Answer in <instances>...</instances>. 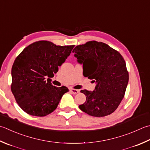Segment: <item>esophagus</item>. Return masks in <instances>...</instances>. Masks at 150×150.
<instances>
[{
    "label": "esophagus",
    "instance_id": "obj_1",
    "mask_svg": "<svg viewBox=\"0 0 150 150\" xmlns=\"http://www.w3.org/2000/svg\"><path fill=\"white\" fill-rule=\"evenodd\" d=\"M70 92H71L73 94H76L78 92H79V90H77V89H73V88H71L70 89Z\"/></svg>",
    "mask_w": 150,
    "mask_h": 150
}]
</instances>
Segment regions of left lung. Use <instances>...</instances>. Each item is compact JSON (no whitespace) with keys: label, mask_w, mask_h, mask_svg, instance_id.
Returning a JSON list of instances; mask_svg holds the SVG:
<instances>
[{"label":"left lung","mask_w":150,"mask_h":150,"mask_svg":"<svg viewBox=\"0 0 150 150\" xmlns=\"http://www.w3.org/2000/svg\"><path fill=\"white\" fill-rule=\"evenodd\" d=\"M83 75L97 83L93 92L82 90L86 100L80 105L83 112L95 117L109 115L124 98L129 81V73L124 57L107 44L90 41L73 50Z\"/></svg>","instance_id":"8db88e82"}]
</instances>
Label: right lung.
<instances>
[{
    "instance_id": "1",
    "label": "right lung",
    "mask_w": 150,
    "mask_h": 150,
    "mask_svg": "<svg viewBox=\"0 0 150 150\" xmlns=\"http://www.w3.org/2000/svg\"><path fill=\"white\" fill-rule=\"evenodd\" d=\"M74 47L38 41L16 57L11 68V90L23 111L42 117L57 108L62 97L69 90L64 86H53L51 79L46 78L53 77Z\"/></svg>"
}]
</instances>
